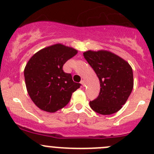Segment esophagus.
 I'll use <instances>...</instances> for the list:
<instances>
[{
    "mask_svg": "<svg viewBox=\"0 0 154 154\" xmlns=\"http://www.w3.org/2000/svg\"><path fill=\"white\" fill-rule=\"evenodd\" d=\"M80 83L82 84V86H84V85H85V81H84V80H81V82H80Z\"/></svg>",
    "mask_w": 154,
    "mask_h": 154,
    "instance_id": "34e87169",
    "label": "esophagus"
}]
</instances>
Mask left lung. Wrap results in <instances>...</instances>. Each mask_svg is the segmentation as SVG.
<instances>
[{
	"mask_svg": "<svg viewBox=\"0 0 154 154\" xmlns=\"http://www.w3.org/2000/svg\"><path fill=\"white\" fill-rule=\"evenodd\" d=\"M83 56L97 75L101 87L99 96L89 103L90 107L103 115L117 112L133 90L132 68L120 57L104 50H89Z\"/></svg>",
	"mask_w": 154,
	"mask_h": 154,
	"instance_id": "obj_1",
	"label": "left lung"
}]
</instances>
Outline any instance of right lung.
Masks as SVG:
<instances>
[{
	"label": "right lung",
	"mask_w": 154,
	"mask_h": 154,
	"mask_svg": "<svg viewBox=\"0 0 154 154\" xmlns=\"http://www.w3.org/2000/svg\"><path fill=\"white\" fill-rule=\"evenodd\" d=\"M77 51L62 44H54L35 53L24 69L26 86L33 103L40 109L56 112L69 103L73 92L80 88L72 74L65 73V63Z\"/></svg>",
	"instance_id": "right-lung-1"
}]
</instances>
